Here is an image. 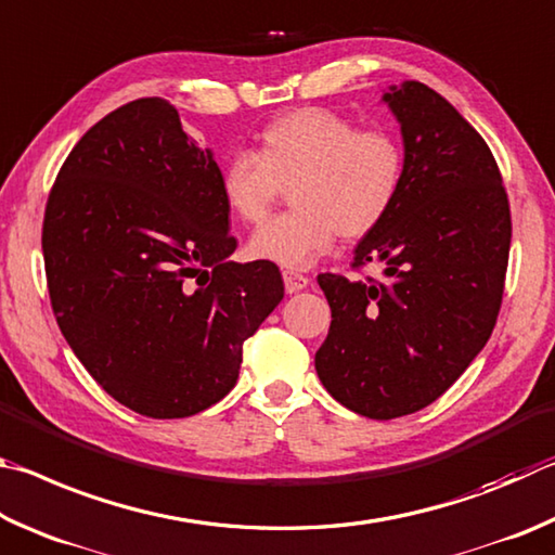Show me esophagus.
Masks as SVG:
<instances>
[{"label": "esophagus", "mask_w": 555, "mask_h": 555, "mask_svg": "<svg viewBox=\"0 0 555 555\" xmlns=\"http://www.w3.org/2000/svg\"><path fill=\"white\" fill-rule=\"evenodd\" d=\"M283 280H285V289L289 295L299 293V289H305L309 285V278L302 275V272H295V270H285Z\"/></svg>", "instance_id": "obj_1"}]
</instances>
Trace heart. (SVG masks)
<instances>
[{"mask_svg":"<svg viewBox=\"0 0 555 555\" xmlns=\"http://www.w3.org/2000/svg\"><path fill=\"white\" fill-rule=\"evenodd\" d=\"M404 149L380 129L358 131L351 119L326 109H295L258 133L253 153H233L219 170V192L233 217L258 223L283 188H293V211L253 233L256 260L302 270L341 233L356 241L373 233L400 199Z\"/></svg>","mask_w":555,"mask_h":555,"instance_id":"b5f03b06","label":"heart"}]
</instances>
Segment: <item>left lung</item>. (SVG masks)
Instances as JSON below:
<instances>
[{"label": "left lung", "instance_id": "1", "mask_svg": "<svg viewBox=\"0 0 555 555\" xmlns=\"http://www.w3.org/2000/svg\"><path fill=\"white\" fill-rule=\"evenodd\" d=\"M400 124V199L353 250L383 280L317 278L332 307L317 351L326 392L371 420L424 410L478 356L498 322L512 219L488 143L439 92L416 80L383 94Z\"/></svg>", "mask_w": 555, "mask_h": 555}]
</instances>
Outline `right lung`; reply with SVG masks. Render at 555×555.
Masks as SVG:
<instances>
[{"mask_svg":"<svg viewBox=\"0 0 555 555\" xmlns=\"http://www.w3.org/2000/svg\"><path fill=\"white\" fill-rule=\"evenodd\" d=\"M233 250L214 153L158 96L96 121L46 204L57 326L106 395L153 420L229 395L243 341L285 295L275 262H233Z\"/></svg>","mask_w":555,"mask_h":555,"instance_id":"obj_1","label":"right lung"}]
</instances>
